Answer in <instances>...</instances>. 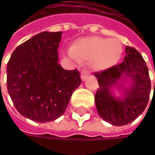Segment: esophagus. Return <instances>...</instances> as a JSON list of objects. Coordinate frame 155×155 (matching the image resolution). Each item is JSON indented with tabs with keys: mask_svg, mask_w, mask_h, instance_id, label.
<instances>
[{
	"mask_svg": "<svg viewBox=\"0 0 155 155\" xmlns=\"http://www.w3.org/2000/svg\"><path fill=\"white\" fill-rule=\"evenodd\" d=\"M90 76V73L87 71V70H84V71H82L81 72V80L82 81H85L87 78Z\"/></svg>",
	"mask_w": 155,
	"mask_h": 155,
	"instance_id": "34e87169",
	"label": "esophagus"
}]
</instances>
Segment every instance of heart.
<instances>
[{
	"label": "heart",
	"instance_id": "1",
	"mask_svg": "<svg viewBox=\"0 0 155 155\" xmlns=\"http://www.w3.org/2000/svg\"><path fill=\"white\" fill-rule=\"evenodd\" d=\"M123 52L121 43L117 39L100 37L81 38L74 48H69L68 55L74 60L81 58L92 59V65L97 69H106L114 65Z\"/></svg>",
	"mask_w": 155,
	"mask_h": 155
}]
</instances>
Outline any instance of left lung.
Returning <instances> with one entry per match:
<instances>
[{"label": "left lung", "mask_w": 155, "mask_h": 155, "mask_svg": "<svg viewBox=\"0 0 155 155\" xmlns=\"http://www.w3.org/2000/svg\"><path fill=\"white\" fill-rule=\"evenodd\" d=\"M94 75L100 86L95 94V104L102 119L114 126H125L143 112L149 101L151 81L146 63L136 48L127 47L121 64L94 73ZM128 78L131 81L130 88L123 89L121 81ZM114 86L123 89L122 98L112 94Z\"/></svg>", "instance_id": "obj_1"}]
</instances>
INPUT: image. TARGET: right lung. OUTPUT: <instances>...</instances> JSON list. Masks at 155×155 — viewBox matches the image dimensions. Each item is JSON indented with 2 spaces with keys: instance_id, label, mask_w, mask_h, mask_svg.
<instances>
[{
  "instance_id": "add662e5",
  "label": "right lung",
  "mask_w": 155,
  "mask_h": 155,
  "mask_svg": "<svg viewBox=\"0 0 155 155\" xmlns=\"http://www.w3.org/2000/svg\"><path fill=\"white\" fill-rule=\"evenodd\" d=\"M63 32H41L13 51L7 64V89L16 109L35 122L60 117L81 82L78 70L58 64Z\"/></svg>"
}]
</instances>
